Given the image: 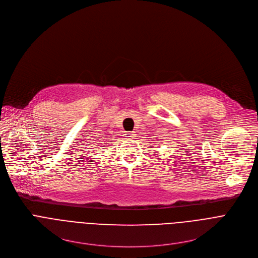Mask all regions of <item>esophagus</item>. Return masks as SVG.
Masks as SVG:
<instances>
[{"instance_id":"obj_1","label":"esophagus","mask_w":258,"mask_h":258,"mask_svg":"<svg viewBox=\"0 0 258 258\" xmlns=\"http://www.w3.org/2000/svg\"><path fill=\"white\" fill-rule=\"evenodd\" d=\"M124 136H125L126 138H128V139H134V138L137 137V134H136L135 132H125V133H124Z\"/></svg>"}]
</instances>
